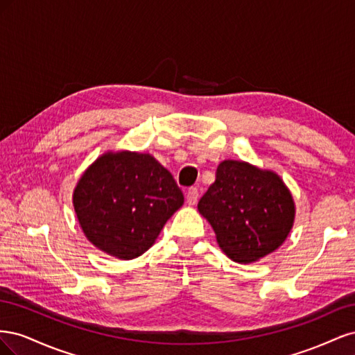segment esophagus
Returning <instances> with one entry per match:
<instances>
[{"label":"esophagus","instance_id":"1","mask_svg":"<svg viewBox=\"0 0 355 355\" xmlns=\"http://www.w3.org/2000/svg\"><path fill=\"white\" fill-rule=\"evenodd\" d=\"M198 197H200L198 189L197 188H189L187 191V202H188V206H196L197 201H198Z\"/></svg>","mask_w":355,"mask_h":355}]
</instances>
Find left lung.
I'll return each mask as SVG.
<instances>
[{
  "instance_id": "8db88e82",
  "label": "left lung",
  "mask_w": 355,
  "mask_h": 355,
  "mask_svg": "<svg viewBox=\"0 0 355 355\" xmlns=\"http://www.w3.org/2000/svg\"><path fill=\"white\" fill-rule=\"evenodd\" d=\"M198 211L230 259L253 263L275 252L293 228L292 192L274 170L241 159H223L216 180L198 201Z\"/></svg>"
}]
</instances>
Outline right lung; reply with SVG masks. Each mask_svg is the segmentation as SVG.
Instances as JSON below:
<instances>
[{
    "label": "right lung",
    "instance_id": "1",
    "mask_svg": "<svg viewBox=\"0 0 355 355\" xmlns=\"http://www.w3.org/2000/svg\"><path fill=\"white\" fill-rule=\"evenodd\" d=\"M72 204L85 239L106 254L130 261L155 243L184 194L151 154L121 149L106 151L85 168Z\"/></svg>",
    "mask_w": 355,
    "mask_h": 355
}]
</instances>
